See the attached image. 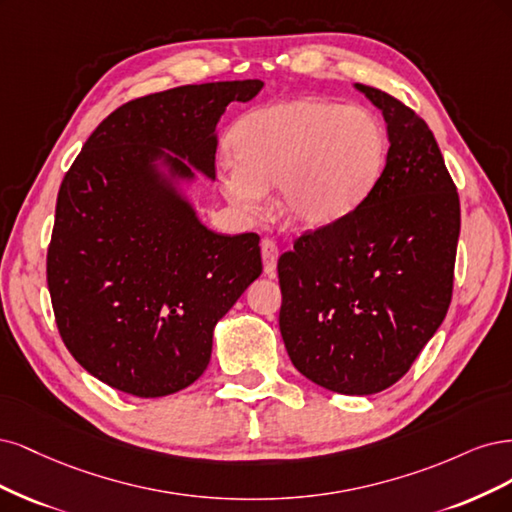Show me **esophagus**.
I'll return each mask as SVG.
<instances>
[{
    "label": "esophagus",
    "mask_w": 512,
    "mask_h": 512,
    "mask_svg": "<svg viewBox=\"0 0 512 512\" xmlns=\"http://www.w3.org/2000/svg\"><path fill=\"white\" fill-rule=\"evenodd\" d=\"M261 259H263V272L272 276L276 270V261H278V244L274 240H270V238L261 240Z\"/></svg>",
    "instance_id": "esophagus-1"
}]
</instances>
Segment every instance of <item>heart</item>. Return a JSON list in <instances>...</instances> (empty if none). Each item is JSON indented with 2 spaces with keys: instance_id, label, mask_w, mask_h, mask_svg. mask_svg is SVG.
<instances>
[{
  "instance_id": "heart-1",
  "label": "heart",
  "mask_w": 512,
  "mask_h": 512,
  "mask_svg": "<svg viewBox=\"0 0 512 512\" xmlns=\"http://www.w3.org/2000/svg\"><path fill=\"white\" fill-rule=\"evenodd\" d=\"M234 157L219 170L221 189L236 208L259 212L278 185L285 217L302 227L332 225L370 193L385 161L381 123L364 108L298 100L261 108L242 119Z\"/></svg>"
}]
</instances>
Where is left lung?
<instances>
[{"label":"left lung","instance_id":"obj_1","mask_svg":"<svg viewBox=\"0 0 512 512\" xmlns=\"http://www.w3.org/2000/svg\"><path fill=\"white\" fill-rule=\"evenodd\" d=\"M389 151L370 193L344 219L306 229L278 259V325L312 383L378 393L415 364L453 295L459 195L432 129L381 89Z\"/></svg>","mask_w":512,"mask_h":512}]
</instances>
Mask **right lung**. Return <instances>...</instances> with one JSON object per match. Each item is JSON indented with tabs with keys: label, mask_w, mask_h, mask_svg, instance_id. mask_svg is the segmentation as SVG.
Returning a JSON list of instances; mask_svg holds the SVG:
<instances>
[{
	"label": "right lung",
	"mask_w": 512,
	"mask_h": 512,
	"mask_svg": "<svg viewBox=\"0 0 512 512\" xmlns=\"http://www.w3.org/2000/svg\"><path fill=\"white\" fill-rule=\"evenodd\" d=\"M261 87L225 80L131 100L61 180L46 253L55 321L72 357L112 389L161 398L197 381L214 325L261 274L255 232H210L153 170L166 148L214 176V127ZM180 157L168 155L172 172L191 176Z\"/></svg>",
	"instance_id": "1"
}]
</instances>
